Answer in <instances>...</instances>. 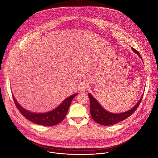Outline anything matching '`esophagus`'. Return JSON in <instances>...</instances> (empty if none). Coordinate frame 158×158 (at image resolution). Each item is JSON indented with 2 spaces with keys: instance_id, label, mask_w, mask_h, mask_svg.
Segmentation results:
<instances>
[{
  "instance_id": "esophagus-1",
  "label": "esophagus",
  "mask_w": 158,
  "mask_h": 158,
  "mask_svg": "<svg viewBox=\"0 0 158 158\" xmlns=\"http://www.w3.org/2000/svg\"><path fill=\"white\" fill-rule=\"evenodd\" d=\"M89 88V85L86 83L83 84L81 87V91H85L86 89H87Z\"/></svg>"
}]
</instances>
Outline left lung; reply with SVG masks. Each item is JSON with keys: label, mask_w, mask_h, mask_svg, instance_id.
Masks as SVG:
<instances>
[{"label": "left lung", "mask_w": 158, "mask_h": 158, "mask_svg": "<svg viewBox=\"0 0 158 158\" xmlns=\"http://www.w3.org/2000/svg\"><path fill=\"white\" fill-rule=\"evenodd\" d=\"M131 49L141 58V55L137 50L135 49L132 47ZM88 95L90 99V112L92 119L97 123L104 126L114 125L118 122L125 120L130 115H131L138 107L143 96V95H142L138 103L130 110L123 113L113 114L105 110L100 106L98 102L95 99V98H94V97L90 94L89 93Z\"/></svg>", "instance_id": "1"}]
</instances>
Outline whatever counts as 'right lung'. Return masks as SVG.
Segmentation results:
<instances>
[{"instance_id":"obj_1","label":"right lung","mask_w":158,"mask_h":158,"mask_svg":"<svg viewBox=\"0 0 158 158\" xmlns=\"http://www.w3.org/2000/svg\"><path fill=\"white\" fill-rule=\"evenodd\" d=\"M76 95L77 93L66 98L56 109L49 112L43 114L33 113L27 110L20 106V105H19V103L17 102L14 95L13 98L17 108L22 115H23L27 119L36 124L51 127L60 123L64 120L69 108L70 104L73 98Z\"/></svg>"}]
</instances>
